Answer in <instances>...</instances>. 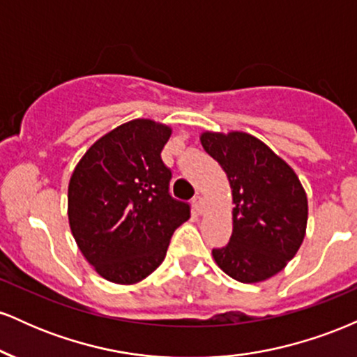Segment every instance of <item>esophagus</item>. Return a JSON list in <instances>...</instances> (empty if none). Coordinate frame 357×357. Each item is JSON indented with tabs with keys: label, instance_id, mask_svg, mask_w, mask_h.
<instances>
[{
	"label": "esophagus",
	"instance_id": "1",
	"mask_svg": "<svg viewBox=\"0 0 357 357\" xmlns=\"http://www.w3.org/2000/svg\"><path fill=\"white\" fill-rule=\"evenodd\" d=\"M192 206H195V210L198 215H203L204 213V202L202 196H195V199H192Z\"/></svg>",
	"mask_w": 357,
	"mask_h": 357
}]
</instances>
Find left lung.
<instances>
[{
	"instance_id": "left-lung-1",
	"label": "left lung",
	"mask_w": 357,
	"mask_h": 357,
	"mask_svg": "<svg viewBox=\"0 0 357 357\" xmlns=\"http://www.w3.org/2000/svg\"><path fill=\"white\" fill-rule=\"evenodd\" d=\"M202 144L228 176L233 233L213 258L243 284L267 280L301 248L307 227V195L297 174L260 139L247 132H203Z\"/></svg>"
}]
</instances>
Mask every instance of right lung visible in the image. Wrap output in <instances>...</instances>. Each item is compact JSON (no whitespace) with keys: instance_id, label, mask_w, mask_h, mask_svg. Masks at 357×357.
Returning a JSON list of instances; mask_svg holds the SVG:
<instances>
[{"instance_id":"right-lung-1","label":"right lung","mask_w":357,"mask_h":357,"mask_svg":"<svg viewBox=\"0 0 357 357\" xmlns=\"http://www.w3.org/2000/svg\"><path fill=\"white\" fill-rule=\"evenodd\" d=\"M171 127L136 119L93 142L68 183V221L96 272L130 285L165 260L169 240L191 208L169 195L161 151Z\"/></svg>"}]
</instances>
